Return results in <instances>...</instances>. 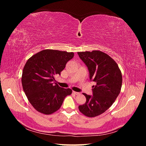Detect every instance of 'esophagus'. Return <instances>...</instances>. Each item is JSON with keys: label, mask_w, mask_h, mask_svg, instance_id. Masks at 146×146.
Here are the masks:
<instances>
[{"label": "esophagus", "mask_w": 146, "mask_h": 146, "mask_svg": "<svg viewBox=\"0 0 146 146\" xmlns=\"http://www.w3.org/2000/svg\"><path fill=\"white\" fill-rule=\"evenodd\" d=\"M73 93H74V94H76V95H78V94H80V92H78L74 91H73Z\"/></svg>", "instance_id": "34e87169"}]
</instances>
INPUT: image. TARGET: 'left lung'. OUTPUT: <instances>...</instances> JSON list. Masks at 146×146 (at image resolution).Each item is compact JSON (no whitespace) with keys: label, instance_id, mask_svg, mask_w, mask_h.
I'll return each instance as SVG.
<instances>
[{"label":"left lung","instance_id":"obj_1","mask_svg":"<svg viewBox=\"0 0 146 146\" xmlns=\"http://www.w3.org/2000/svg\"><path fill=\"white\" fill-rule=\"evenodd\" d=\"M88 67L90 80L95 82L92 96L85 93L86 102L78 106L84 115L94 117L104 113L117 98L121 92L122 77L117 64L112 58L100 50L77 52Z\"/></svg>","mask_w":146,"mask_h":146}]
</instances>
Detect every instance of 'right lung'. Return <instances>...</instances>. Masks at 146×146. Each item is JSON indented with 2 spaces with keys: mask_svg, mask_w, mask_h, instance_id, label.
<instances>
[{
  "mask_svg": "<svg viewBox=\"0 0 146 146\" xmlns=\"http://www.w3.org/2000/svg\"><path fill=\"white\" fill-rule=\"evenodd\" d=\"M73 52L45 49L36 53L27 60L21 81L23 90L33 108L38 112L50 114L58 110L66 96L72 94L70 88H63L56 83L66 63L74 57Z\"/></svg>",
  "mask_w": 146,
  "mask_h": 146,
  "instance_id": "obj_1",
  "label": "right lung"
}]
</instances>
